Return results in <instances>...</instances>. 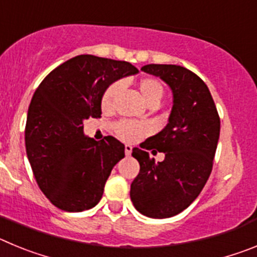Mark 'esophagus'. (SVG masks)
Segmentation results:
<instances>
[{
	"label": "esophagus",
	"instance_id": "1",
	"mask_svg": "<svg viewBox=\"0 0 257 257\" xmlns=\"http://www.w3.org/2000/svg\"><path fill=\"white\" fill-rule=\"evenodd\" d=\"M131 152H133V147L130 144L124 145V153H126V156H130Z\"/></svg>",
	"mask_w": 257,
	"mask_h": 257
}]
</instances>
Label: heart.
<instances>
[{"instance_id": "heart-1", "label": "heart", "mask_w": 257, "mask_h": 257, "mask_svg": "<svg viewBox=\"0 0 257 257\" xmlns=\"http://www.w3.org/2000/svg\"><path fill=\"white\" fill-rule=\"evenodd\" d=\"M139 94L144 103L147 105H151L153 103L160 104L161 99L163 96V85L161 83L160 79L154 78V77H144L140 78L136 83ZM121 82H114L109 86L104 92L101 97V106L105 110H110L114 105V100L117 97L118 92L121 91ZM115 133L121 139L126 142H135L147 133V126L142 123H136L131 121H121L115 124Z\"/></svg>"}]
</instances>
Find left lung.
Instances as JSON below:
<instances>
[{"label": "left lung", "mask_w": 257, "mask_h": 257, "mask_svg": "<svg viewBox=\"0 0 257 257\" xmlns=\"http://www.w3.org/2000/svg\"><path fill=\"white\" fill-rule=\"evenodd\" d=\"M142 70L170 86L174 104L169 123L142 144L148 151L163 152L165 160L156 162L148 152L133 149L140 172L131 184L130 197L140 213L166 219L185 210L207 183L220 118L207 85L192 70L172 64H148Z\"/></svg>", "instance_id": "left-lung-1"}]
</instances>
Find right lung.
I'll return each instance as SVG.
<instances>
[{"mask_svg": "<svg viewBox=\"0 0 257 257\" xmlns=\"http://www.w3.org/2000/svg\"><path fill=\"white\" fill-rule=\"evenodd\" d=\"M139 70L127 61L78 55L50 72L32 97L26 149L38 187L68 212L95 207L124 145L113 136L100 142L83 135V121L100 118L110 83Z\"/></svg>", "mask_w": 257, "mask_h": 257, "instance_id": "obj_1", "label": "right lung"}]
</instances>
